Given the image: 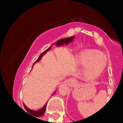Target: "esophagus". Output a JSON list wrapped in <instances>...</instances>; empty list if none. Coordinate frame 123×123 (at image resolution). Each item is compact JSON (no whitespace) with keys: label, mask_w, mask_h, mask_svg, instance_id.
<instances>
[{"label":"esophagus","mask_w":123,"mask_h":123,"mask_svg":"<svg viewBox=\"0 0 123 123\" xmlns=\"http://www.w3.org/2000/svg\"><path fill=\"white\" fill-rule=\"evenodd\" d=\"M70 82H71V83H74V82H76V80L72 79H71V80H70Z\"/></svg>","instance_id":"34e87169"}]
</instances>
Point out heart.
I'll use <instances>...</instances> for the list:
<instances>
[{"label": "heart", "instance_id": "b5f03b06", "mask_svg": "<svg viewBox=\"0 0 123 123\" xmlns=\"http://www.w3.org/2000/svg\"><path fill=\"white\" fill-rule=\"evenodd\" d=\"M79 62L86 68L87 77L89 79H94L104 71L106 65V58L99 51L88 50L82 52L79 56Z\"/></svg>", "mask_w": 123, "mask_h": 123}]
</instances>
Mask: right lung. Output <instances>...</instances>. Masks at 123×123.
<instances>
[{
    "label": "right lung",
    "mask_w": 123,
    "mask_h": 123,
    "mask_svg": "<svg viewBox=\"0 0 123 123\" xmlns=\"http://www.w3.org/2000/svg\"><path fill=\"white\" fill-rule=\"evenodd\" d=\"M74 37L72 36V37H68V38H65V39H60V40H58L57 42H55V44H56V45H57V46H58V45H62V44H68L69 42H71V41H73V39ZM52 45H51L50 47L49 48H48L46 50L44 51V52H42V54L40 55V56H39V58H37V60L34 63H33V65H34V63H36V62H37L38 61L40 60H41V58H42V56H43V55H44V54L46 53V52H47V51L49 50L50 49V47H52ZM32 65V66H33ZM23 105H24V107H25V110L27 111V112H28V113H29L31 114V115H33L34 117H41V116H42V115H44V112L45 111V109H46V105H47V104H45V105H44L43 107H42V108H41V110H39L38 111H34V110H31L29 109L28 108H27L26 106V105H25V104H23ZM26 112V113H27Z\"/></svg>",
    "instance_id": "right-lung-1"
}]
</instances>
